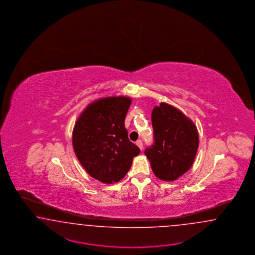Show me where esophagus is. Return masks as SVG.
<instances>
[{
  "instance_id": "34e87169",
  "label": "esophagus",
  "mask_w": 255,
  "mask_h": 255,
  "mask_svg": "<svg viewBox=\"0 0 255 255\" xmlns=\"http://www.w3.org/2000/svg\"><path fill=\"white\" fill-rule=\"evenodd\" d=\"M136 145H138V147H139L141 150L144 149V145H143L142 140H137V141H136Z\"/></svg>"
}]
</instances>
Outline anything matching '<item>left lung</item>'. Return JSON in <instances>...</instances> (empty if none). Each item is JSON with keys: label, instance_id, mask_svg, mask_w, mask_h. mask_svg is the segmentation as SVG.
Listing matches in <instances>:
<instances>
[{"label": "left lung", "instance_id": "left-lung-1", "mask_svg": "<svg viewBox=\"0 0 255 255\" xmlns=\"http://www.w3.org/2000/svg\"><path fill=\"white\" fill-rule=\"evenodd\" d=\"M154 144L145 150L158 179L174 181L192 166L199 147V133L190 119L166 103L153 109Z\"/></svg>", "mask_w": 255, "mask_h": 255}]
</instances>
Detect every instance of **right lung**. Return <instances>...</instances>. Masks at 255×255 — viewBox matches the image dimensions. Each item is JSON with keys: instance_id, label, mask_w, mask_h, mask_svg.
Listing matches in <instances>:
<instances>
[{"instance_id": "right-lung-1", "label": "right lung", "mask_w": 255, "mask_h": 255, "mask_svg": "<svg viewBox=\"0 0 255 255\" xmlns=\"http://www.w3.org/2000/svg\"><path fill=\"white\" fill-rule=\"evenodd\" d=\"M131 102L127 97L98 99L83 110L73 129L72 145L79 161L93 178L105 184L123 179L140 153L124 127Z\"/></svg>"}]
</instances>
